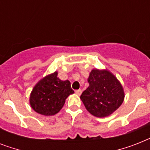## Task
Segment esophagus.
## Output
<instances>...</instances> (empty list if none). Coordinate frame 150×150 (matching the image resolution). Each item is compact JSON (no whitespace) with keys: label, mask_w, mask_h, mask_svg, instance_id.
<instances>
[{"label":"esophagus","mask_w":150,"mask_h":150,"mask_svg":"<svg viewBox=\"0 0 150 150\" xmlns=\"http://www.w3.org/2000/svg\"><path fill=\"white\" fill-rule=\"evenodd\" d=\"M75 93L77 94L78 96H80L82 94V89H78V90H75Z\"/></svg>","instance_id":"34e87169"}]
</instances>
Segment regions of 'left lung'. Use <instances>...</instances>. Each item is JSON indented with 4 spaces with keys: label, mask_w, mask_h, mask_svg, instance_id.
I'll return each instance as SVG.
<instances>
[{
    "label": "left lung",
    "mask_w": 150,
    "mask_h": 150,
    "mask_svg": "<svg viewBox=\"0 0 150 150\" xmlns=\"http://www.w3.org/2000/svg\"><path fill=\"white\" fill-rule=\"evenodd\" d=\"M88 82L89 87L82 93L80 99L93 116H109L122 104L125 98L123 87L109 71L93 69Z\"/></svg>",
    "instance_id": "left-lung-1"
}]
</instances>
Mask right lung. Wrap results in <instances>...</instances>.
Instances as JSON below:
<instances>
[{"label": "right lung", "mask_w": 150, "mask_h": 150, "mask_svg": "<svg viewBox=\"0 0 150 150\" xmlns=\"http://www.w3.org/2000/svg\"><path fill=\"white\" fill-rule=\"evenodd\" d=\"M72 93L71 82L60 79L55 71L37 82L30 94L29 103L36 113L51 116L61 110L67 97Z\"/></svg>", "instance_id": "add662e5"}]
</instances>
